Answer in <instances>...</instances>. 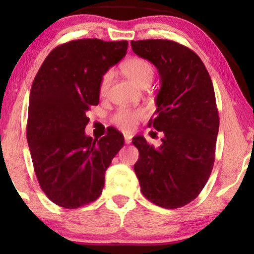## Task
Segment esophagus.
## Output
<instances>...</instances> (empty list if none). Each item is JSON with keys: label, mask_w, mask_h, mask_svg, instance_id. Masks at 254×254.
Returning <instances> with one entry per match:
<instances>
[{"label": "esophagus", "mask_w": 254, "mask_h": 254, "mask_svg": "<svg viewBox=\"0 0 254 254\" xmlns=\"http://www.w3.org/2000/svg\"><path fill=\"white\" fill-rule=\"evenodd\" d=\"M125 142H126V144L131 143V137L129 136V135H125Z\"/></svg>", "instance_id": "esophagus-1"}]
</instances>
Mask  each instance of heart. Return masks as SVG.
Returning a JSON list of instances; mask_svg holds the SVG:
<instances>
[{
    "label": "heart",
    "mask_w": 254,
    "mask_h": 254,
    "mask_svg": "<svg viewBox=\"0 0 254 254\" xmlns=\"http://www.w3.org/2000/svg\"><path fill=\"white\" fill-rule=\"evenodd\" d=\"M123 71L130 81H133L135 84L142 86L145 83H151L154 78V67L148 60L142 58H130L125 61L123 64ZM113 78V71L107 70L105 74L102 76L99 82V93L102 96L106 95L109 90L111 82ZM147 116L144 109L137 110H128V109H120L118 110L112 117V123L119 127L121 130L130 133L136 126L138 121H141Z\"/></svg>",
    "instance_id": "obj_1"
}]
</instances>
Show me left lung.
Here are the masks:
<instances>
[{
  "instance_id": "8db88e82",
  "label": "left lung",
  "mask_w": 254,
  "mask_h": 254,
  "mask_svg": "<svg viewBox=\"0 0 254 254\" xmlns=\"http://www.w3.org/2000/svg\"><path fill=\"white\" fill-rule=\"evenodd\" d=\"M136 55L157 68L161 89L149 126L162 131L161 147L133 137L141 192L152 203L175 209L199 195L213 170L218 111L213 82L201 59L176 41H130Z\"/></svg>"
}]
</instances>
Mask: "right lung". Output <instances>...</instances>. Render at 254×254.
I'll use <instances>...</instances> for the list:
<instances>
[{"label":"right lung","mask_w":254,"mask_h":254,"mask_svg":"<svg viewBox=\"0 0 254 254\" xmlns=\"http://www.w3.org/2000/svg\"><path fill=\"white\" fill-rule=\"evenodd\" d=\"M128 41L79 39L55 47L31 86L26 137L41 190L58 206L75 209L102 194L105 171L124 147L114 128L85 135L86 112L99 103L102 76L127 53Z\"/></svg>","instance_id":"right-lung-1"}]
</instances>
